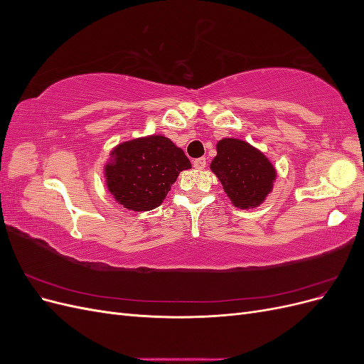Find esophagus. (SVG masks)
<instances>
[{
	"label": "esophagus",
	"mask_w": 364,
	"mask_h": 364,
	"mask_svg": "<svg viewBox=\"0 0 364 364\" xmlns=\"http://www.w3.org/2000/svg\"><path fill=\"white\" fill-rule=\"evenodd\" d=\"M193 165H194V167H196L197 170H203V168L206 167V159H205V158H199V159H194Z\"/></svg>",
	"instance_id": "esophagus-1"
}]
</instances>
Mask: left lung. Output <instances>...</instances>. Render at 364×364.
<instances>
[{"label": "left lung", "mask_w": 364, "mask_h": 364, "mask_svg": "<svg viewBox=\"0 0 364 364\" xmlns=\"http://www.w3.org/2000/svg\"><path fill=\"white\" fill-rule=\"evenodd\" d=\"M213 173L223 190L240 209L259 206L272 193L277 170L262 151L237 138H223L217 142V156L213 159Z\"/></svg>", "instance_id": "obj_1"}]
</instances>
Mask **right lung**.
Wrapping results in <instances>:
<instances>
[{
    "instance_id": "1",
    "label": "right lung",
    "mask_w": 364,
    "mask_h": 364,
    "mask_svg": "<svg viewBox=\"0 0 364 364\" xmlns=\"http://www.w3.org/2000/svg\"><path fill=\"white\" fill-rule=\"evenodd\" d=\"M191 168L181 147L162 135L135 138L118 144L105 165L114 199L132 211L158 208L181 171Z\"/></svg>"
}]
</instances>
